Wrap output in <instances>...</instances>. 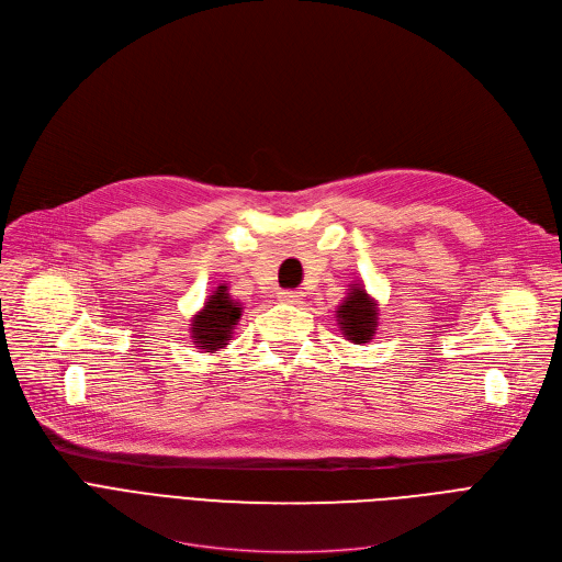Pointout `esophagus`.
<instances>
[{
    "mask_svg": "<svg viewBox=\"0 0 562 562\" xmlns=\"http://www.w3.org/2000/svg\"><path fill=\"white\" fill-rule=\"evenodd\" d=\"M280 301H284L289 305H301L305 301V293L303 291H282Z\"/></svg>",
    "mask_w": 562,
    "mask_h": 562,
    "instance_id": "esophagus-1",
    "label": "esophagus"
}]
</instances>
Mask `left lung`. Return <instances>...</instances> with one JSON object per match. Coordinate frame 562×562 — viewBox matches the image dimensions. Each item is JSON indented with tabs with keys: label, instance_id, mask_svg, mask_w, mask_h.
I'll return each instance as SVG.
<instances>
[{
	"label": "left lung",
	"instance_id": "obj_1",
	"mask_svg": "<svg viewBox=\"0 0 562 562\" xmlns=\"http://www.w3.org/2000/svg\"><path fill=\"white\" fill-rule=\"evenodd\" d=\"M337 321L348 341L367 344L373 339L378 328V307L362 284H352L348 296L337 307Z\"/></svg>",
	"mask_w": 562,
	"mask_h": 562
}]
</instances>
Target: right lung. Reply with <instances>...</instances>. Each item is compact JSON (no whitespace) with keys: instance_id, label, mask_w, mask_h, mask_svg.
I'll return each instance as SVG.
<instances>
[{"instance_id":"1","label":"right lung","mask_w":562,"mask_h":562,"mask_svg":"<svg viewBox=\"0 0 562 562\" xmlns=\"http://www.w3.org/2000/svg\"><path fill=\"white\" fill-rule=\"evenodd\" d=\"M241 303L229 296L225 284H221L210 299L204 301V307L191 318V339L204 352H214L225 348L232 339L236 323L241 318Z\"/></svg>"}]
</instances>
